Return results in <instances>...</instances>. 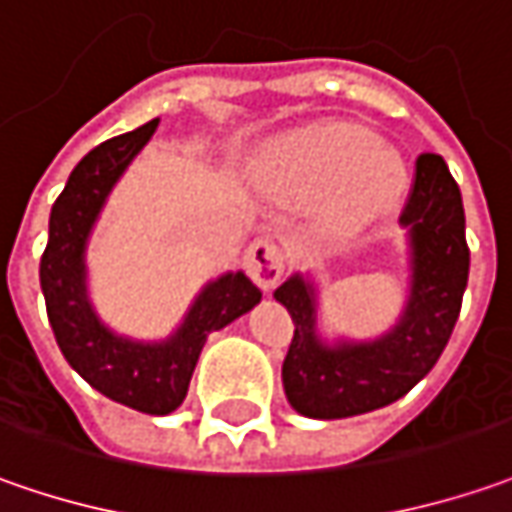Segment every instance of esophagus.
I'll use <instances>...</instances> for the list:
<instances>
[{
  "label": "esophagus",
  "instance_id": "esophagus-1",
  "mask_svg": "<svg viewBox=\"0 0 512 512\" xmlns=\"http://www.w3.org/2000/svg\"><path fill=\"white\" fill-rule=\"evenodd\" d=\"M246 272L260 289H274L286 274V249L272 238H257L246 249Z\"/></svg>",
  "mask_w": 512,
  "mask_h": 512
}]
</instances>
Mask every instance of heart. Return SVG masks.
I'll list each match as a JSON object with an SVG mask.
<instances>
[{"instance_id":"1","label":"heart","mask_w":512,"mask_h":512,"mask_svg":"<svg viewBox=\"0 0 512 512\" xmlns=\"http://www.w3.org/2000/svg\"><path fill=\"white\" fill-rule=\"evenodd\" d=\"M266 169L306 189L340 186L345 218H371L394 203L405 186L399 155L354 124H326L286 141L269 155Z\"/></svg>"}]
</instances>
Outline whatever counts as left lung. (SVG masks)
Listing matches in <instances>:
<instances>
[{
  "instance_id": "left-lung-1",
  "label": "left lung",
  "mask_w": 512,
  "mask_h": 512,
  "mask_svg": "<svg viewBox=\"0 0 512 512\" xmlns=\"http://www.w3.org/2000/svg\"><path fill=\"white\" fill-rule=\"evenodd\" d=\"M399 223L411 232V297L397 326L374 343L334 348L320 343L314 334V289L300 274L274 291L294 320L283 388L297 414L343 419L391 405L442 357L470 272L462 192L442 155L422 152L416 158Z\"/></svg>"
}]
</instances>
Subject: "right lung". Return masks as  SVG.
Returning <instances> with one entry per match:
<instances>
[{
    "label": "right lung",
    "mask_w": 512,
    "mask_h": 512,
    "mask_svg": "<svg viewBox=\"0 0 512 512\" xmlns=\"http://www.w3.org/2000/svg\"><path fill=\"white\" fill-rule=\"evenodd\" d=\"M155 127L158 118L133 133L115 135L76 164L50 209L39 280L64 360L104 397L141 414L164 416L184 402L206 337L260 303V289L243 272L223 274L198 294L184 326L167 343H133L98 323L84 291V243L104 198Z\"/></svg>",
    "instance_id": "add662e5"
}]
</instances>
